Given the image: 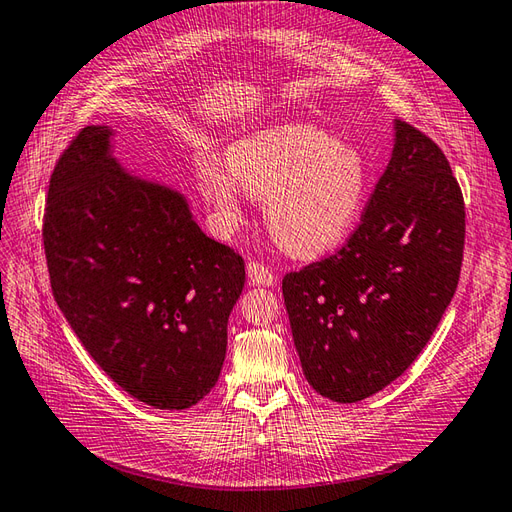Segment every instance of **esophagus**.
Masks as SVG:
<instances>
[{"instance_id": "obj_1", "label": "esophagus", "mask_w": 512, "mask_h": 512, "mask_svg": "<svg viewBox=\"0 0 512 512\" xmlns=\"http://www.w3.org/2000/svg\"><path fill=\"white\" fill-rule=\"evenodd\" d=\"M247 278L252 285L260 287H274L276 285V274L267 265L258 263V260H249L247 263Z\"/></svg>"}]
</instances>
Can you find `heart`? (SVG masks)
<instances>
[{
	"mask_svg": "<svg viewBox=\"0 0 512 512\" xmlns=\"http://www.w3.org/2000/svg\"><path fill=\"white\" fill-rule=\"evenodd\" d=\"M203 197L223 230L245 217V195L263 199L271 238L295 258L331 252L355 227L368 190L363 157L311 124H278L197 155Z\"/></svg>",
	"mask_w": 512,
	"mask_h": 512,
	"instance_id": "b5f03b06",
	"label": "heart"
}]
</instances>
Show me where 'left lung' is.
Wrapping results in <instances>:
<instances>
[{"label":"left lung","mask_w":512,"mask_h":512,"mask_svg":"<svg viewBox=\"0 0 512 512\" xmlns=\"http://www.w3.org/2000/svg\"><path fill=\"white\" fill-rule=\"evenodd\" d=\"M464 201L445 153L394 120L390 164L348 243L282 280L304 377L357 403L412 366L456 293Z\"/></svg>","instance_id":"left-lung-1"}]
</instances>
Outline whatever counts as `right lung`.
Listing matches in <instances>:
<instances>
[{
    "label": "right lung",
    "mask_w": 512,
    "mask_h": 512,
    "mask_svg": "<svg viewBox=\"0 0 512 512\" xmlns=\"http://www.w3.org/2000/svg\"><path fill=\"white\" fill-rule=\"evenodd\" d=\"M111 135L85 127L54 166L43 217L52 293L124 392L186 410L219 381L245 263L201 232L181 192L124 170Z\"/></svg>",
    "instance_id": "right-lung-1"
}]
</instances>
